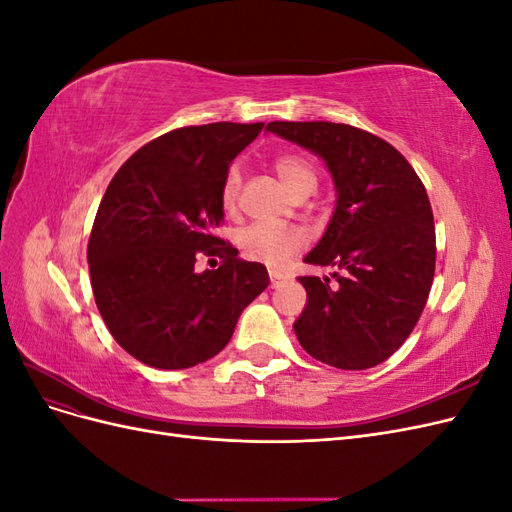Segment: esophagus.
Masks as SVG:
<instances>
[{"label": "esophagus", "mask_w": 512, "mask_h": 512, "mask_svg": "<svg viewBox=\"0 0 512 512\" xmlns=\"http://www.w3.org/2000/svg\"><path fill=\"white\" fill-rule=\"evenodd\" d=\"M269 277H271V288H280L286 282V277L277 271H269Z\"/></svg>", "instance_id": "34e87169"}]
</instances>
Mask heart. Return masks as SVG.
Returning a JSON list of instances; mask_svg holds the SVG:
<instances>
[{"instance_id":"b5f03b06","label":"heart","mask_w":512,"mask_h":512,"mask_svg":"<svg viewBox=\"0 0 512 512\" xmlns=\"http://www.w3.org/2000/svg\"><path fill=\"white\" fill-rule=\"evenodd\" d=\"M275 170L280 175L282 183L288 188V192L294 196L301 192L307 185L316 188V173L301 156L294 153H284L275 160ZM241 188V175L239 168L232 166L222 183V205L224 209H232L237 203ZM307 243L305 232L297 226L288 224H250L237 232V245L241 252L256 262H265L269 267H282L286 260H290L294 254H299Z\"/></svg>"}]
</instances>
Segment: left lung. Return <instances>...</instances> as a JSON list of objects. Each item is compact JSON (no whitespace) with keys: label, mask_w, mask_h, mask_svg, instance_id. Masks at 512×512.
<instances>
[{"label":"left lung","mask_w":512,"mask_h":512,"mask_svg":"<svg viewBox=\"0 0 512 512\" xmlns=\"http://www.w3.org/2000/svg\"><path fill=\"white\" fill-rule=\"evenodd\" d=\"M267 130L316 153L335 183V211L303 260L335 267L299 277L307 303L299 344L337 369H369L406 342L436 271V228L423 181L382 138L346 123L271 121Z\"/></svg>","instance_id":"obj_1"}]
</instances>
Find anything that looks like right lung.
I'll return each instance as SVG.
<instances>
[{
    "instance_id": "obj_1",
    "label": "right lung",
    "mask_w": 512,
    "mask_h": 512,
    "mask_svg": "<svg viewBox=\"0 0 512 512\" xmlns=\"http://www.w3.org/2000/svg\"><path fill=\"white\" fill-rule=\"evenodd\" d=\"M262 128L220 121L166 132L108 183L87 247L91 288L115 342L149 367L209 361L269 286L265 265L215 237L230 162ZM200 255L223 265L198 272Z\"/></svg>"
}]
</instances>
